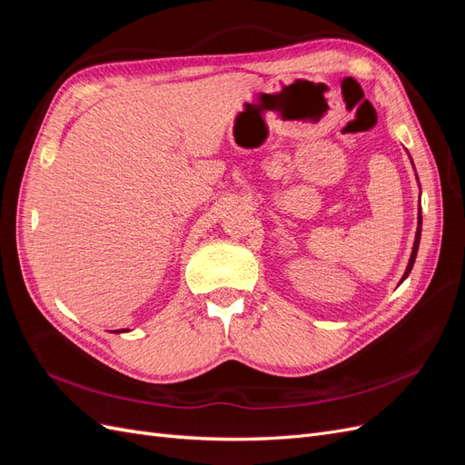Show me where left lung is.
<instances>
[{
	"label": "left lung",
	"instance_id": "obj_1",
	"mask_svg": "<svg viewBox=\"0 0 465 465\" xmlns=\"http://www.w3.org/2000/svg\"><path fill=\"white\" fill-rule=\"evenodd\" d=\"M410 154V153H407ZM411 159V157H410ZM411 164H413V159H411ZM413 168H415V164H413ZM417 176V174H415ZM417 182H419V178H417ZM420 188V186H419ZM420 229H423V215H420V205H419V215H417V232H415V241H413V250H411V256H410V262H407V267H405V273H403V277H401V281L398 285H401L403 281L407 279V275L411 273V270H413V263H415V258H417V250H419V242H420Z\"/></svg>",
	"mask_w": 465,
	"mask_h": 465
}]
</instances>
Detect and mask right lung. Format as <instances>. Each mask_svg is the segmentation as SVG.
Wrapping results in <instances>:
<instances>
[{
  "label": "right lung",
  "mask_w": 465,
  "mask_h": 465,
  "mask_svg": "<svg viewBox=\"0 0 465 465\" xmlns=\"http://www.w3.org/2000/svg\"><path fill=\"white\" fill-rule=\"evenodd\" d=\"M125 331H130V330H114V333H125Z\"/></svg>",
  "instance_id": "1"
}]
</instances>
